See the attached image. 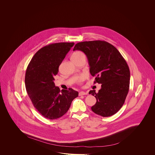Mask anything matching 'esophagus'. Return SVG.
<instances>
[{
	"label": "esophagus",
	"mask_w": 155,
	"mask_h": 155,
	"mask_svg": "<svg viewBox=\"0 0 155 155\" xmlns=\"http://www.w3.org/2000/svg\"><path fill=\"white\" fill-rule=\"evenodd\" d=\"M87 92H84V91H81V92H80L79 93V96L85 95H87Z\"/></svg>",
	"instance_id": "esophagus-1"
}]
</instances>
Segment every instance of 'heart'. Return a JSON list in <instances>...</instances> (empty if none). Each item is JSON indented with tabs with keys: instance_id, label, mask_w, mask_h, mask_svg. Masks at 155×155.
I'll return each instance as SVG.
<instances>
[{
	"instance_id": "b5f03b06",
	"label": "heart",
	"mask_w": 155,
	"mask_h": 155,
	"mask_svg": "<svg viewBox=\"0 0 155 155\" xmlns=\"http://www.w3.org/2000/svg\"><path fill=\"white\" fill-rule=\"evenodd\" d=\"M82 56H85L84 54V53L81 52V51H76V52L73 53V55H71V57H74V58H79V57ZM84 76H81L79 79L78 82H81L82 80H84Z\"/></svg>"
}]
</instances>
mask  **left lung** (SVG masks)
I'll return each instance as SVG.
<instances>
[{"mask_svg": "<svg viewBox=\"0 0 155 155\" xmlns=\"http://www.w3.org/2000/svg\"><path fill=\"white\" fill-rule=\"evenodd\" d=\"M85 54L90 73L95 77L94 83L101 84L99 92L89 94L96 99L92 111L103 117L115 114L122 107L129 91L130 72L125 60L115 47L105 41L95 40L77 43L73 50Z\"/></svg>", "mask_w": 155, "mask_h": 155, "instance_id": "left-lung-1", "label": "left lung"}]
</instances>
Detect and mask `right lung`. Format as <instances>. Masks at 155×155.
I'll list each match as a JSON object with an SVG mask.
<instances>
[{
  "mask_svg": "<svg viewBox=\"0 0 155 155\" xmlns=\"http://www.w3.org/2000/svg\"><path fill=\"white\" fill-rule=\"evenodd\" d=\"M74 43L49 44L39 50L26 69V92L33 106L45 118L55 120L69 109L73 100L79 95L71 88L62 90L55 86L54 76Z\"/></svg>",
  "mask_w": 155,
  "mask_h": 155,
  "instance_id": "1",
  "label": "right lung"
}]
</instances>
